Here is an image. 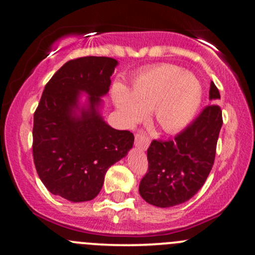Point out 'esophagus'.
<instances>
[{"mask_svg":"<svg viewBox=\"0 0 255 255\" xmlns=\"http://www.w3.org/2000/svg\"><path fill=\"white\" fill-rule=\"evenodd\" d=\"M150 145V137H148L144 133H137L135 134V146L137 148L141 150H146Z\"/></svg>","mask_w":255,"mask_h":255,"instance_id":"obj_1","label":"esophagus"}]
</instances>
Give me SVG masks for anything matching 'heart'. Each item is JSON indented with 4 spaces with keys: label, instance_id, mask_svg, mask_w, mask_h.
Listing matches in <instances>:
<instances>
[{
    "label": "heart",
    "instance_id": "heart-1",
    "mask_svg": "<svg viewBox=\"0 0 255 255\" xmlns=\"http://www.w3.org/2000/svg\"><path fill=\"white\" fill-rule=\"evenodd\" d=\"M113 99L128 124H135L151 109L158 127L174 133L187 127L203 102V86L192 73L174 64H157L134 77L130 90L121 84L113 89Z\"/></svg>",
    "mask_w": 255,
    "mask_h": 255
}]
</instances>
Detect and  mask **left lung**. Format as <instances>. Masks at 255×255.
<instances>
[{"instance_id": "left-lung-1", "label": "left lung", "mask_w": 255, "mask_h": 255, "mask_svg": "<svg viewBox=\"0 0 255 255\" xmlns=\"http://www.w3.org/2000/svg\"><path fill=\"white\" fill-rule=\"evenodd\" d=\"M217 99L221 95L211 81L210 101ZM222 125L221 108L211 104L172 140L151 142L148 170L139 184V193L146 203L171 207L195 195L212 169Z\"/></svg>"}]
</instances>
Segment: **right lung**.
I'll list each match as a JSON object with an SVG mask.
<instances>
[{
	"instance_id": "right-lung-1",
	"label": "right lung",
	"mask_w": 255,
	"mask_h": 255,
	"mask_svg": "<svg viewBox=\"0 0 255 255\" xmlns=\"http://www.w3.org/2000/svg\"><path fill=\"white\" fill-rule=\"evenodd\" d=\"M115 58L86 56L66 62L45 85L33 116V160L54 195L81 203L101 192L108 169L133 147L129 130L102 116ZM88 96L81 104L82 93Z\"/></svg>"
}]
</instances>
